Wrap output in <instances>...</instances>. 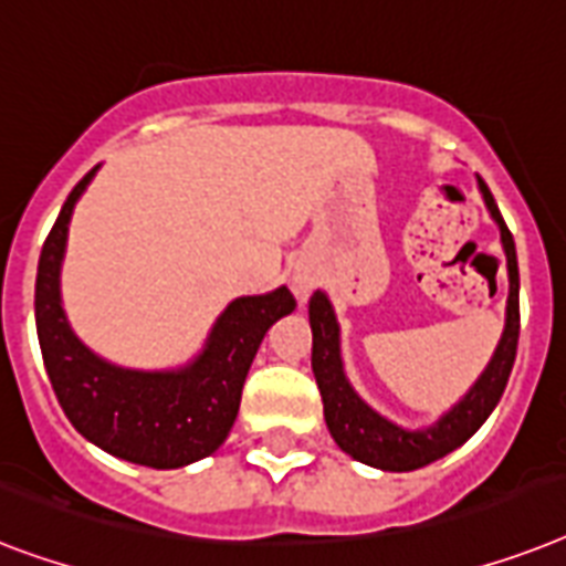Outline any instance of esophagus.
Wrapping results in <instances>:
<instances>
[{"mask_svg":"<svg viewBox=\"0 0 566 566\" xmlns=\"http://www.w3.org/2000/svg\"><path fill=\"white\" fill-rule=\"evenodd\" d=\"M292 289H295V295L301 297V301H306V297L312 295V289H315V277L306 274V271H297L295 277H292Z\"/></svg>","mask_w":566,"mask_h":566,"instance_id":"34e87169","label":"esophagus"}]
</instances>
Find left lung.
<instances>
[{
  "instance_id": "1",
  "label": "left lung",
  "mask_w": 566,
  "mask_h": 566,
  "mask_svg": "<svg viewBox=\"0 0 566 566\" xmlns=\"http://www.w3.org/2000/svg\"><path fill=\"white\" fill-rule=\"evenodd\" d=\"M479 192L485 198L491 219L500 228V242L505 251V271H509V301H505V327L496 342L494 356L479 374L476 382L468 388V395L450 411H444L436 423L423 429H406L377 409H370L350 379L342 361V327H338L336 310L324 292L310 297V327H312V374L318 382L321 400H324V420L333 441L345 450L350 459L370 464L377 470L406 473L423 464H432L462 447L473 432L488 420V415L500 403L505 391L509 374L514 368L520 336V271L517 251H514L512 230L505 228L500 207H496L491 189L479 178Z\"/></svg>"
}]
</instances>
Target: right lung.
Instances as JSON below:
<instances>
[{"label": "right lung", "instance_id": "1", "mask_svg": "<svg viewBox=\"0 0 566 566\" xmlns=\"http://www.w3.org/2000/svg\"><path fill=\"white\" fill-rule=\"evenodd\" d=\"M96 171L98 166L90 169L63 201L40 251L34 318L46 374L63 415L90 444L146 468H187L224 444L262 338L274 321L295 310V297L280 286L230 301L205 347L180 368H122L90 350L63 312L61 265L72 210Z\"/></svg>", "mask_w": 566, "mask_h": 566}]
</instances>
